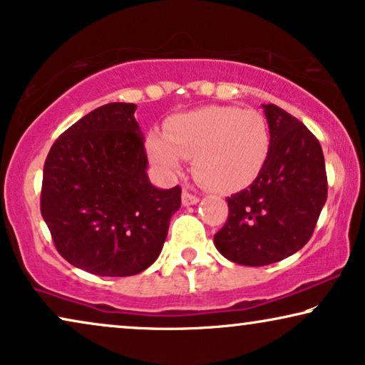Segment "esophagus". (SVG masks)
Returning a JSON list of instances; mask_svg holds the SVG:
<instances>
[{
    "instance_id": "esophagus-1",
    "label": "esophagus",
    "mask_w": 365,
    "mask_h": 365,
    "mask_svg": "<svg viewBox=\"0 0 365 365\" xmlns=\"http://www.w3.org/2000/svg\"><path fill=\"white\" fill-rule=\"evenodd\" d=\"M197 202H199V196H196V194L189 191L182 192V206H192V204H197Z\"/></svg>"
}]
</instances>
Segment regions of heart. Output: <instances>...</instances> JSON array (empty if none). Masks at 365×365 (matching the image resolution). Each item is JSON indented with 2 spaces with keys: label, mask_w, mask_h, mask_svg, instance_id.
Here are the masks:
<instances>
[{
  "label": "heart",
  "mask_w": 365,
  "mask_h": 365,
  "mask_svg": "<svg viewBox=\"0 0 365 365\" xmlns=\"http://www.w3.org/2000/svg\"><path fill=\"white\" fill-rule=\"evenodd\" d=\"M146 149L166 176H176L184 158H192L194 174L204 186L236 192L262 173L271 133L266 118L254 109L206 106L173 116L164 133H149Z\"/></svg>",
  "instance_id": "1"
}]
</instances>
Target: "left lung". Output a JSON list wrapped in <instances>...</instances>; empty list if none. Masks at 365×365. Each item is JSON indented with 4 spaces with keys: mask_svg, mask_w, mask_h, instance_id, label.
<instances>
[{
    "mask_svg": "<svg viewBox=\"0 0 365 365\" xmlns=\"http://www.w3.org/2000/svg\"><path fill=\"white\" fill-rule=\"evenodd\" d=\"M271 151L247 189L227 197L229 216L214 234L217 251L242 266H267L306 246L327 199L322 148L304 124L262 104Z\"/></svg>",
    "mask_w": 365,
    "mask_h": 365,
    "instance_id": "obj_1",
    "label": "left lung"
}]
</instances>
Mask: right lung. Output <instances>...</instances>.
I'll return each mask as SVG.
<instances>
[{
  "label": "right lung",
  "mask_w": 365,
  "mask_h": 365,
  "mask_svg": "<svg viewBox=\"0 0 365 365\" xmlns=\"http://www.w3.org/2000/svg\"><path fill=\"white\" fill-rule=\"evenodd\" d=\"M136 104L109 103L74 123L49 149L41 216L58 252L96 276L126 277L156 261L181 187L149 181Z\"/></svg>",
  "instance_id": "obj_1"
}]
</instances>
